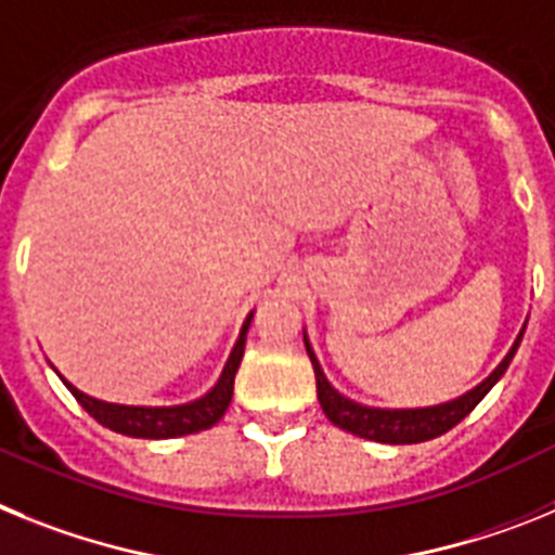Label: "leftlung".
Segmentation results:
<instances>
[{
	"label": "left lung",
	"mask_w": 555,
	"mask_h": 555,
	"mask_svg": "<svg viewBox=\"0 0 555 555\" xmlns=\"http://www.w3.org/2000/svg\"><path fill=\"white\" fill-rule=\"evenodd\" d=\"M522 332L517 335V340H514L511 351L503 358V363L491 371L489 377H486L478 388H472L469 393L452 399V402L436 404V408H416V411H379V408H365V404H358V402H351V399L340 397V393L326 383L324 371H321L315 354H312L307 335H305V346H307V354H310L312 360V369H315L318 402H321L326 418H330L335 427L351 433V436L369 438V441H379V444H418V441H430V438L444 436L447 430H452L457 422H464V418L478 408L480 399L494 388V383L503 377L508 363L514 360V354H517Z\"/></svg>",
	"instance_id": "left-lung-1"
}]
</instances>
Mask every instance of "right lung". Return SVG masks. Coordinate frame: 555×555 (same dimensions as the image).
Segmentation results:
<instances>
[{
    "label": "right lung",
    "instance_id": "obj_1",
    "mask_svg": "<svg viewBox=\"0 0 555 555\" xmlns=\"http://www.w3.org/2000/svg\"><path fill=\"white\" fill-rule=\"evenodd\" d=\"M250 312L245 318L243 332H240V340L231 349V358L225 363L223 374H220L218 385L211 388L206 397L195 399L190 404H176V408H133V404H111L100 402L94 397H86L83 391H77L75 385L66 383V388L72 391V397L83 404V411L91 418H98L103 427L114 433H122V436L133 438H176V436H190V433L209 430L211 424H218L223 418L225 408L231 402V393H234V374L240 369V360H243L245 351V332L250 326Z\"/></svg>",
    "mask_w": 555,
    "mask_h": 555
}]
</instances>
